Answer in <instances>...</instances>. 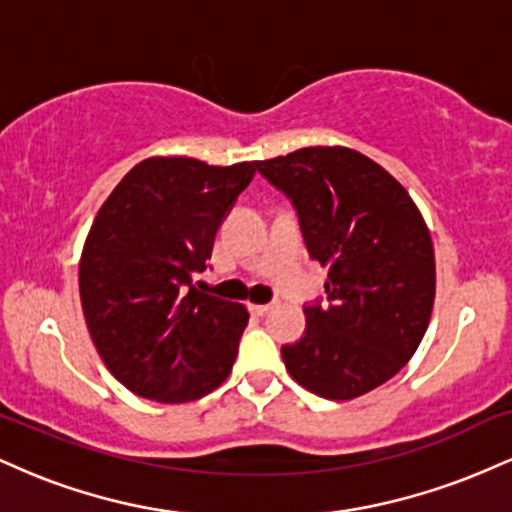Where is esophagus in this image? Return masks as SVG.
Wrapping results in <instances>:
<instances>
[{
	"label": "esophagus",
	"instance_id": "34e87169",
	"mask_svg": "<svg viewBox=\"0 0 512 512\" xmlns=\"http://www.w3.org/2000/svg\"><path fill=\"white\" fill-rule=\"evenodd\" d=\"M272 308H274L272 303H252V305H250V313L262 317V315H267Z\"/></svg>",
	"mask_w": 512,
	"mask_h": 512
}]
</instances>
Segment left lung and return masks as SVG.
I'll use <instances>...</instances> for the list:
<instances>
[{
	"label": "left lung",
	"instance_id": "8db88e82",
	"mask_svg": "<svg viewBox=\"0 0 512 512\" xmlns=\"http://www.w3.org/2000/svg\"><path fill=\"white\" fill-rule=\"evenodd\" d=\"M257 170L291 199L310 257L330 269V303L303 308V339L281 346L286 370L317 397L366 395L428 330L436 255L424 216L383 166L346 146H305Z\"/></svg>",
	"mask_w": 512,
	"mask_h": 512
}]
</instances>
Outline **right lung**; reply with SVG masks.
Masks as SVG:
<instances>
[{"instance_id":"add662e5","label":"right lung","mask_w":512,"mask_h":512,"mask_svg":"<svg viewBox=\"0 0 512 512\" xmlns=\"http://www.w3.org/2000/svg\"><path fill=\"white\" fill-rule=\"evenodd\" d=\"M257 161L209 166L151 156L117 182L79 262L86 327L105 368L134 395L185 404L231 373L250 313L192 286L216 228Z\"/></svg>"}]
</instances>
